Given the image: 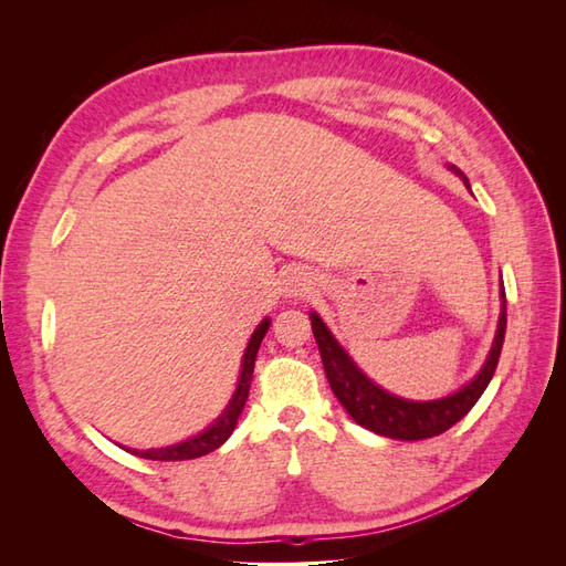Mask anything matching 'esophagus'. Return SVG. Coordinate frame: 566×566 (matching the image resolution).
I'll list each match as a JSON object with an SVG mask.
<instances>
[{"instance_id": "34e87169", "label": "esophagus", "mask_w": 566, "mask_h": 566, "mask_svg": "<svg viewBox=\"0 0 566 566\" xmlns=\"http://www.w3.org/2000/svg\"><path fill=\"white\" fill-rule=\"evenodd\" d=\"M314 290V283L312 279L306 276V273H293L287 281V293L290 295H300V297H306Z\"/></svg>"}]
</instances>
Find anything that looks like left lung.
I'll return each mask as SVG.
<instances>
[{"label": "left lung", "mask_w": 566, "mask_h": 566, "mask_svg": "<svg viewBox=\"0 0 566 566\" xmlns=\"http://www.w3.org/2000/svg\"><path fill=\"white\" fill-rule=\"evenodd\" d=\"M451 169L455 167L451 165ZM458 175L470 188L465 175L462 172ZM501 300L503 304H501L499 331H495V339H493L486 364L482 366V370H479V375L472 382L451 394V397H443L437 401H408L401 397H394V394L370 382L366 375L356 368V364L347 356V352L337 345V339L331 335L328 328H325V323L312 312V331L321 352L325 378H328L337 401L345 406L347 413L358 424L389 439L418 441V439H430L447 432L449 427H453L460 418H465L470 413V408L479 401V397H482L493 378L495 366H499L503 339H505V325H507L505 290H501Z\"/></svg>", "instance_id": "left-lung-1"}]
</instances>
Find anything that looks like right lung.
I'll list each match as a JSON object with an SVG mask.
<instances>
[{
  "mask_svg": "<svg viewBox=\"0 0 566 566\" xmlns=\"http://www.w3.org/2000/svg\"><path fill=\"white\" fill-rule=\"evenodd\" d=\"M269 318H264L260 325H256V331L252 333L250 342H248V349H245V356H243V366H241V380H238V387H235V394L233 399L229 401L227 410L221 413L208 430L200 432L198 437L193 439H186L181 443H177V447H167V449H150V451H136V449H125L134 455H142L146 460H193V458H200V455H208L210 451L219 449L221 443H224L231 432L235 430V422L238 418H241L243 413V406L248 401V394H250V382H252V370H254V358H256V352H260V345L262 339L269 331Z\"/></svg>",
  "mask_w": 566,
  "mask_h": 566,
  "instance_id": "obj_1",
  "label": "right lung"
}]
</instances>
